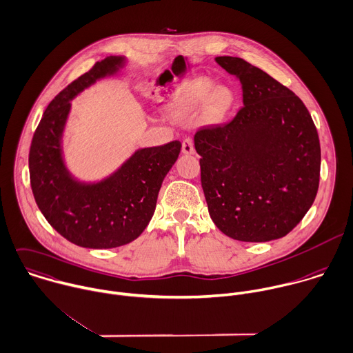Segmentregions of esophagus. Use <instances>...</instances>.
<instances>
[{
  "label": "esophagus",
  "mask_w": 353,
  "mask_h": 353,
  "mask_svg": "<svg viewBox=\"0 0 353 353\" xmlns=\"http://www.w3.org/2000/svg\"><path fill=\"white\" fill-rule=\"evenodd\" d=\"M182 153L183 154H193L194 153V145H193V141L190 138L183 139V142H182Z\"/></svg>",
  "instance_id": "34e87169"
}]
</instances>
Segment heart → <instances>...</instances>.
<instances>
[{"instance_id":"b5f03b06","label":"heart","mask_w":353,"mask_h":353,"mask_svg":"<svg viewBox=\"0 0 353 353\" xmlns=\"http://www.w3.org/2000/svg\"><path fill=\"white\" fill-rule=\"evenodd\" d=\"M210 100L208 101V99ZM208 101L210 112L221 117L229 111L233 104V93L225 86L215 88V83L208 78H199L182 96V110L192 112L203 107Z\"/></svg>"}]
</instances>
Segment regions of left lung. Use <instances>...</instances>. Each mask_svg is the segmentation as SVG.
Wrapping results in <instances>:
<instances>
[{
    "label": "left lung",
    "mask_w": 353,
    "mask_h": 353,
    "mask_svg": "<svg viewBox=\"0 0 353 353\" xmlns=\"http://www.w3.org/2000/svg\"><path fill=\"white\" fill-rule=\"evenodd\" d=\"M215 61L238 77L243 107L228 124L194 135L210 216L238 241L282 238L316 197V127L303 101L263 70L232 56Z\"/></svg>",
    "instance_id": "obj_1"
}]
</instances>
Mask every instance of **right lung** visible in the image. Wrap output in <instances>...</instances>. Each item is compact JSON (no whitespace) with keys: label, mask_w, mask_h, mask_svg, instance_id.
Listing matches in <instances>:
<instances>
[{"label":"right lung","mask_w":353,"mask_h":353,"mask_svg":"<svg viewBox=\"0 0 353 353\" xmlns=\"http://www.w3.org/2000/svg\"><path fill=\"white\" fill-rule=\"evenodd\" d=\"M127 60L108 56L60 92L43 112L30 148V181L39 211L59 234L82 248H118L142 234L182 148L179 141L139 148L96 181L79 179L68 168L63 138L71 101L96 82L118 75Z\"/></svg>","instance_id":"1"}]
</instances>
